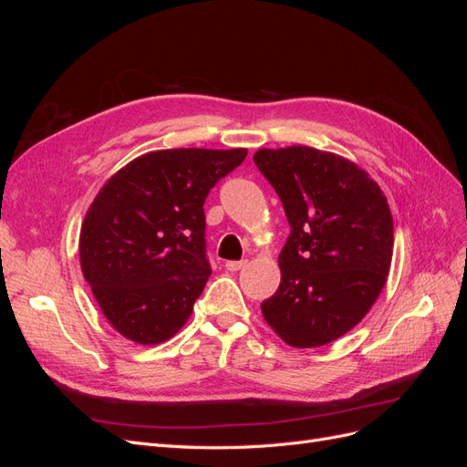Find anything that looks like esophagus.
Here are the masks:
<instances>
[{
    "label": "esophagus",
    "instance_id": "esophagus-1",
    "mask_svg": "<svg viewBox=\"0 0 467 467\" xmlns=\"http://www.w3.org/2000/svg\"><path fill=\"white\" fill-rule=\"evenodd\" d=\"M245 263L247 261H228V263H225V268H228L230 273H237V271H242V268L245 266Z\"/></svg>",
    "mask_w": 467,
    "mask_h": 467
}]
</instances>
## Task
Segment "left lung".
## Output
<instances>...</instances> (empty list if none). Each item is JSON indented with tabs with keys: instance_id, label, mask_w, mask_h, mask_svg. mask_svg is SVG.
<instances>
[{
	"instance_id": "1",
	"label": "left lung",
	"mask_w": 467,
	"mask_h": 467,
	"mask_svg": "<svg viewBox=\"0 0 467 467\" xmlns=\"http://www.w3.org/2000/svg\"><path fill=\"white\" fill-rule=\"evenodd\" d=\"M253 161L292 228L278 255L280 286L261 304L263 317L290 347L333 343L386 286L393 255L386 194L357 163L309 146L261 148Z\"/></svg>"
}]
</instances>
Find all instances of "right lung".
<instances>
[{
    "mask_svg": "<svg viewBox=\"0 0 467 467\" xmlns=\"http://www.w3.org/2000/svg\"><path fill=\"white\" fill-rule=\"evenodd\" d=\"M245 155V148L150 151L97 192L81 223L79 261L122 337L160 345L187 323L212 273L204 201Z\"/></svg>",
    "mask_w": 467,
    "mask_h": 467,
    "instance_id": "right-lung-1",
    "label": "right lung"
}]
</instances>
